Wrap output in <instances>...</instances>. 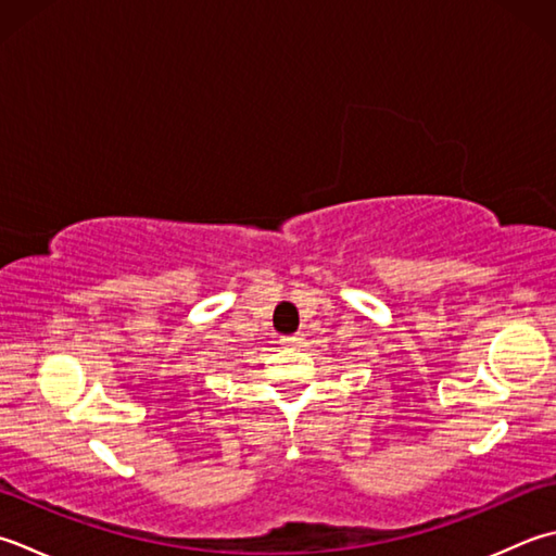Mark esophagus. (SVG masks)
I'll use <instances>...</instances> for the list:
<instances>
[{"mask_svg":"<svg viewBox=\"0 0 556 556\" xmlns=\"http://www.w3.org/2000/svg\"><path fill=\"white\" fill-rule=\"evenodd\" d=\"M281 344H285V346H301L303 337L301 334H287V337H281Z\"/></svg>","mask_w":556,"mask_h":556,"instance_id":"obj_1","label":"esophagus"}]
</instances>
